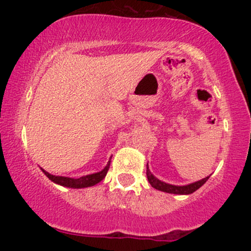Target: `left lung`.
<instances>
[{
	"mask_svg": "<svg viewBox=\"0 0 251 251\" xmlns=\"http://www.w3.org/2000/svg\"><path fill=\"white\" fill-rule=\"evenodd\" d=\"M146 176H148V179L150 181V184L152 185V188L159 190V191H164L168 192V194H175V195H190L192 192H195L196 190H198L205 183L206 180L209 179V177L203 178L201 180L195 181V183L189 184V185H183V186H178V185H171V184L165 183V181L159 180L158 178H155L153 175L151 174V171L149 170V165H146Z\"/></svg>",
	"mask_w": 251,
	"mask_h": 251,
	"instance_id": "left-lung-1",
	"label": "left lung"
}]
</instances>
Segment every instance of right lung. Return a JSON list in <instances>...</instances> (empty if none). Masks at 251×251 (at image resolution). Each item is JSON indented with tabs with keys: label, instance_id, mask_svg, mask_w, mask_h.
Returning a JSON list of instances; mask_svg holds the SVG:
<instances>
[{
	"label": "right lung",
	"instance_id": "1",
	"mask_svg": "<svg viewBox=\"0 0 251 251\" xmlns=\"http://www.w3.org/2000/svg\"><path fill=\"white\" fill-rule=\"evenodd\" d=\"M109 164H111V159L108 160L107 165L103 168L100 172H97V174H92V175H87L83 176V177L80 178H70V177H61V176H53L50 174H48L47 171L42 170V172L47 176L48 178L54 183L59 184V185L66 186V188H73V189H82V188H88V186H93L96 184L101 181L105 176L107 175V171L109 169Z\"/></svg>",
	"mask_w": 251,
	"mask_h": 251
}]
</instances>
